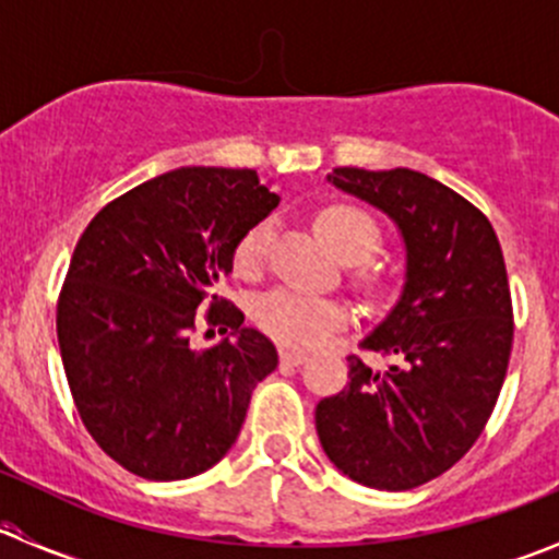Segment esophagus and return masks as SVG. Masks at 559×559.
<instances>
[{
  "instance_id": "esophagus-1",
  "label": "esophagus",
  "mask_w": 559,
  "mask_h": 559,
  "mask_svg": "<svg viewBox=\"0 0 559 559\" xmlns=\"http://www.w3.org/2000/svg\"><path fill=\"white\" fill-rule=\"evenodd\" d=\"M308 359V354L295 352V348H281V362L284 365H302Z\"/></svg>"
}]
</instances>
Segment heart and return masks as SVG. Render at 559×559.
<instances>
[{
    "label": "heart",
    "instance_id": "1",
    "mask_svg": "<svg viewBox=\"0 0 559 559\" xmlns=\"http://www.w3.org/2000/svg\"><path fill=\"white\" fill-rule=\"evenodd\" d=\"M316 233L321 235L326 246L343 259H365L381 243V229L376 218L359 205L348 202H332L316 213ZM273 227L270 222H259L240 238L235 246V267L240 273H253L262 264L267 251ZM359 281L370 289H381L386 284V275L379 270H362ZM257 324L275 341L286 346L311 348L324 343L337 326L346 324L348 313L341 302L308 297L292 289H275L257 302Z\"/></svg>",
    "mask_w": 559,
    "mask_h": 559
}]
</instances>
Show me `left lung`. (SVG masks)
Here are the masks:
<instances>
[{"label": "left lung", "mask_w": 559, "mask_h": 559, "mask_svg": "<svg viewBox=\"0 0 559 559\" xmlns=\"http://www.w3.org/2000/svg\"><path fill=\"white\" fill-rule=\"evenodd\" d=\"M326 178L397 224L405 284L359 343L397 362L379 373L346 357L348 384L316 405V432L348 478L403 492L462 460L498 403L514 341L503 251L489 218L430 175L335 167Z\"/></svg>", "instance_id": "obj_1"}]
</instances>
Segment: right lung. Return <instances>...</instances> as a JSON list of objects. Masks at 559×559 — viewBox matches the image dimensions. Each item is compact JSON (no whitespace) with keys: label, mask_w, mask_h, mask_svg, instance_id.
I'll list each match as a JSON object with an SVG mask.
<instances>
[{"label":"right lung","mask_w":559,"mask_h":559,"mask_svg":"<svg viewBox=\"0 0 559 559\" xmlns=\"http://www.w3.org/2000/svg\"><path fill=\"white\" fill-rule=\"evenodd\" d=\"M281 197L253 170L180 167L92 218L70 259L56 335L83 425L151 481L205 473L238 441L251 392L278 352L216 295L235 246ZM236 335L197 353L195 313Z\"/></svg>","instance_id":"add662e5"}]
</instances>
